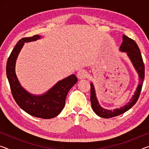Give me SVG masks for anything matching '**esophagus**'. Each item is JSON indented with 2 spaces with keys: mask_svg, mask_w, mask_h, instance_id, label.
<instances>
[{
  "mask_svg": "<svg viewBox=\"0 0 149 149\" xmlns=\"http://www.w3.org/2000/svg\"><path fill=\"white\" fill-rule=\"evenodd\" d=\"M77 76L80 79H84V78L87 77V72L85 71V70H80L79 71L77 72Z\"/></svg>",
  "mask_w": 149,
  "mask_h": 149,
  "instance_id": "esophagus-1",
  "label": "esophagus"
}]
</instances>
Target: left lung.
Wrapping results in <instances>:
<instances>
[{
  "instance_id": "obj_1",
  "label": "left lung",
  "mask_w": 149,
  "mask_h": 149,
  "mask_svg": "<svg viewBox=\"0 0 149 149\" xmlns=\"http://www.w3.org/2000/svg\"><path fill=\"white\" fill-rule=\"evenodd\" d=\"M120 50L122 52H127V56L132 62L135 70H137L139 77V84L137 90L135 92L134 95L132 97V99L130 100V102H128L124 107H121L118 109L114 110H108L102 108L99 105L97 99L95 91V88L93 84H91V102L93 110L99 116L104 118H110L115 116H118L126 111L130 110L136 102L140 96V93L142 89V86L145 79V65L143 62V58L141 56L139 48L135 41L130 37L123 35V42L120 47Z\"/></svg>"
}]
</instances>
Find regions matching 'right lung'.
<instances>
[{
  "mask_svg": "<svg viewBox=\"0 0 149 149\" xmlns=\"http://www.w3.org/2000/svg\"><path fill=\"white\" fill-rule=\"evenodd\" d=\"M39 35L24 37L17 42L6 63V75L11 92L17 105L33 116L50 119L56 117L65 106V98L70 89L76 84L77 77L73 74L60 81L49 91L41 96L32 95L21 86L15 72L16 60L24 42L36 41Z\"/></svg>",
  "mask_w": 149,
  "mask_h": 149,
  "instance_id": "1",
  "label": "right lung"
}]
</instances>
